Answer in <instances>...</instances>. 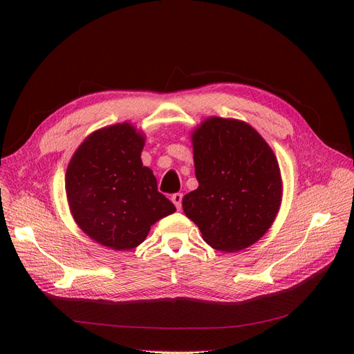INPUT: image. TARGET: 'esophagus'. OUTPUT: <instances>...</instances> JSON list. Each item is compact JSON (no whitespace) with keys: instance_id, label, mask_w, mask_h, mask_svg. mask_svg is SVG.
Masks as SVG:
<instances>
[{"instance_id":"esophagus-1","label":"esophagus","mask_w":354,"mask_h":354,"mask_svg":"<svg viewBox=\"0 0 354 354\" xmlns=\"http://www.w3.org/2000/svg\"><path fill=\"white\" fill-rule=\"evenodd\" d=\"M181 199H183V195H181V194H174L173 196H171V201H173V203H174L177 209L181 208Z\"/></svg>"}]
</instances>
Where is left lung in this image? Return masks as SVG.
<instances>
[{
    "label": "left lung",
    "mask_w": 354,
    "mask_h": 354,
    "mask_svg": "<svg viewBox=\"0 0 354 354\" xmlns=\"http://www.w3.org/2000/svg\"><path fill=\"white\" fill-rule=\"evenodd\" d=\"M198 189L183 211L214 250L236 252L270 229L281 207L282 178L264 138L243 121L212 116L192 133Z\"/></svg>",
    "instance_id": "1"
}]
</instances>
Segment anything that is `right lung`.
<instances>
[{
	"label": "right lung",
	"instance_id": "1",
	"mask_svg": "<svg viewBox=\"0 0 354 354\" xmlns=\"http://www.w3.org/2000/svg\"><path fill=\"white\" fill-rule=\"evenodd\" d=\"M145 136L128 124L91 133L66 169V196L73 220L88 236L115 251L140 245L152 224L176 211L143 167Z\"/></svg>",
	"mask_w": 354,
	"mask_h": 354
}]
</instances>
